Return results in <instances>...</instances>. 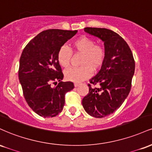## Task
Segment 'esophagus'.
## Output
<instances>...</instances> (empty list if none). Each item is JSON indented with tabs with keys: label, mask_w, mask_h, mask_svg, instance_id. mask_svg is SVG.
<instances>
[{
	"label": "esophagus",
	"mask_w": 152,
	"mask_h": 152,
	"mask_svg": "<svg viewBox=\"0 0 152 152\" xmlns=\"http://www.w3.org/2000/svg\"><path fill=\"white\" fill-rule=\"evenodd\" d=\"M79 85H80L79 83H74V86H75V87H78V86H79Z\"/></svg>",
	"instance_id": "34e87169"
}]
</instances>
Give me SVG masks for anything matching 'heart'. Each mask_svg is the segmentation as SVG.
Wrapping results in <instances>:
<instances>
[{
	"instance_id": "heart-1",
	"label": "heart",
	"mask_w": 152,
	"mask_h": 152,
	"mask_svg": "<svg viewBox=\"0 0 152 152\" xmlns=\"http://www.w3.org/2000/svg\"><path fill=\"white\" fill-rule=\"evenodd\" d=\"M71 48L75 53L81 54L79 65L77 68H70L64 72L66 80L73 82H81L91 76L92 71H97L102 67L106 56L104 45L96 44L93 38L81 36L71 43ZM72 53L67 46L59 48L57 59L61 66L67 68L70 65Z\"/></svg>"
}]
</instances>
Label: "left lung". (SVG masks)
I'll return each mask as SVG.
<instances>
[{
    "label": "left lung",
    "instance_id": "left-lung-1",
    "mask_svg": "<svg viewBox=\"0 0 152 152\" xmlns=\"http://www.w3.org/2000/svg\"><path fill=\"white\" fill-rule=\"evenodd\" d=\"M84 30L104 41L106 56L98 74L90 79L89 91L82 100V104L91 116L103 118L114 113L128 96L135 61L129 45L114 31L90 27ZM91 85L98 87H92Z\"/></svg>",
    "mask_w": 152,
    "mask_h": 152
}]
</instances>
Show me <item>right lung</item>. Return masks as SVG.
Here are the masks:
<instances>
[{
    "instance_id": "obj_1",
    "label": "right lung",
    "mask_w": 152,
    "mask_h": 152,
    "mask_svg": "<svg viewBox=\"0 0 152 152\" xmlns=\"http://www.w3.org/2000/svg\"><path fill=\"white\" fill-rule=\"evenodd\" d=\"M76 33L77 31L61 29L43 31L23 50L19 80L26 102L39 116L54 117L60 114L64 109L66 94L74 88L73 82L61 81L64 74L57 53ZM52 84L57 85L53 87Z\"/></svg>"
}]
</instances>
